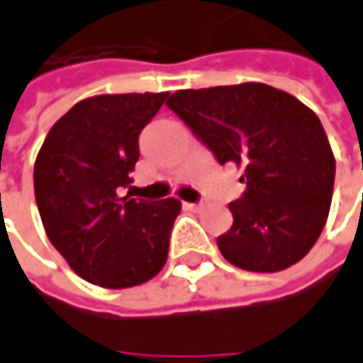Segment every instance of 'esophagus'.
<instances>
[{
	"label": "esophagus",
	"instance_id": "esophagus-1",
	"mask_svg": "<svg viewBox=\"0 0 363 363\" xmlns=\"http://www.w3.org/2000/svg\"><path fill=\"white\" fill-rule=\"evenodd\" d=\"M203 206H206V201H203V199H201V201H197V203H184V208H186V210H193V212L201 210Z\"/></svg>",
	"mask_w": 363,
	"mask_h": 363
}]
</instances>
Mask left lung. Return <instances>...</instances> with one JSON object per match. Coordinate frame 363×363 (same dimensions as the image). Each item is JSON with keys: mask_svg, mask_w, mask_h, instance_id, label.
Here are the masks:
<instances>
[{"mask_svg": "<svg viewBox=\"0 0 363 363\" xmlns=\"http://www.w3.org/2000/svg\"><path fill=\"white\" fill-rule=\"evenodd\" d=\"M166 106L214 153L245 168V191L218 237L237 268L279 272L318 241L330 210L335 155L322 122L297 97L270 84L184 89Z\"/></svg>", "mask_w": 363, "mask_h": 363, "instance_id": "left-lung-1", "label": "left lung"}]
</instances>
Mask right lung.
I'll use <instances>...</instances> for the list:
<instances>
[{
	"label": "right lung",
	"mask_w": 363,
	"mask_h": 363,
	"mask_svg": "<svg viewBox=\"0 0 363 363\" xmlns=\"http://www.w3.org/2000/svg\"><path fill=\"white\" fill-rule=\"evenodd\" d=\"M168 93L97 95L62 116L35 162V199L51 245L84 280L126 289L166 264L181 212L174 197L124 195L139 160V135Z\"/></svg>",
	"instance_id": "1"
}]
</instances>
